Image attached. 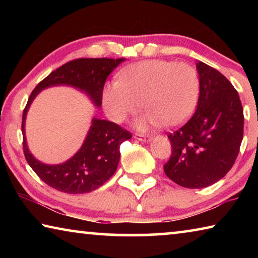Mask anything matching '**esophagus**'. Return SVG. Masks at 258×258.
<instances>
[{"label":"esophagus","instance_id":"obj_1","mask_svg":"<svg viewBox=\"0 0 258 258\" xmlns=\"http://www.w3.org/2000/svg\"><path fill=\"white\" fill-rule=\"evenodd\" d=\"M134 138L139 140V141H142V142H146V141H151V137H146V135H142V134H135Z\"/></svg>","mask_w":258,"mask_h":258}]
</instances>
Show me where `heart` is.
Masks as SVG:
<instances>
[{
    "mask_svg": "<svg viewBox=\"0 0 258 258\" xmlns=\"http://www.w3.org/2000/svg\"><path fill=\"white\" fill-rule=\"evenodd\" d=\"M199 77L196 69L184 62L145 60L124 68L119 81L106 84L102 104L107 116L123 123L141 107L146 112L137 127H175L189 118L197 106Z\"/></svg>",
    "mask_w": 258,
    "mask_h": 258,
    "instance_id": "1",
    "label": "heart"
}]
</instances>
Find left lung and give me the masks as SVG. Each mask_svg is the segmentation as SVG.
I'll return each mask as SVG.
<instances>
[{
	"instance_id": "8db88e82",
	"label": "left lung",
	"mask_w": 258,
	"mask_h": 258,
	"mask_svg": "<svg viewBox=\"0 0 258 258\" xmlns=\"http://www.w3.org/2000/svg\"><path fill=\"white\" fill-rule=\"evenodd\" d=\"M196 68L197 109L185 125L168 135L172 156L164 171L178 185L202 189L232 168L243 137V109L228 78L203 61Z\"/></svg>"
}]
</instances>
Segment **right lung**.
<instances>
[{
    "mask_svg": "<svg viewBox=\"0 0 258 258\" xmlns=\"http://www.w3.org/2000/svg\"><path fill=\"white\" fill-rule=\"evenodd\" d=\"M124 60L84 58L69 61L38 83L30 94L21 125L25 158L41 180L53 189L73 195L98 189L116 172L120 158L119 147L132 135L112 121L93 117L84 142L72 158L56 165L44 164L35 158L27 146L25 124L30 104L41 91L64 85L85 93L94 106L100 108L107 77Z\"/></svg>",
    "mask_w": 258,
    "mask_h": 258,
    "instance_id": "add662e5",
    "label": "right lung"
}]
</instances>
